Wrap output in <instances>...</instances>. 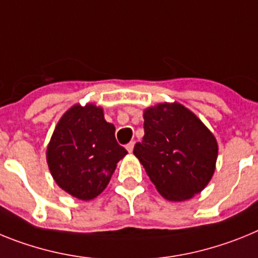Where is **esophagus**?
<instances>
[{
	"label": "esophagus",
	"mask_w": 258,
	"mask_h": 258,
	"mask_svg": "<svg viewBox=\"0 0 258 258\" xmlns=\"http://www.w3.org/2000/svg\"><path fill=\"white\" fill-rule=\"evenodd\" d=\"M134 147H135V142H130L128 144L126 145L127 151H128L130 153H132V151H134Z\"/></svg>",
	"instance_id": "esophagus-1"
}]
</instances>
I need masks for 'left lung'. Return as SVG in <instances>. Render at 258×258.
Here are the masks:
<instances>
[{
	"label": "left lung",
	"mask_w": 258,
	"mask_h": 258,
	"mask_svg": "<svg viewBox=\"0 0 258 258\" xmlns=\"http://www.w3.org/2000/svg\"><path fill=\"white\" fill-rule=\"evenodd\" d=\"M134 154L166 200L183 201L200 194L216 170L218 144L191 110L178 102L144 111V138Z\"/></svg>",
	"instance_id": "obj_1"
}]
</instances>
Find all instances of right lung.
<instances>
[{"mask_svg": "<svg viewBox=\"0 0 258 258\" xmlns=\"http://www.w3.org/2000/svg\"><path fill=\"white\" fill-rule=\"evenodd\" d=\"M126 154L101 107L76 104L57 123L46 161L55 183L71 196L87 201L104 191L116 163Z\"/></svg>", "mask_w": 258, "mask_h": 258, "instance_id": "obj_1", "label": "right lung"}]
</instances>
